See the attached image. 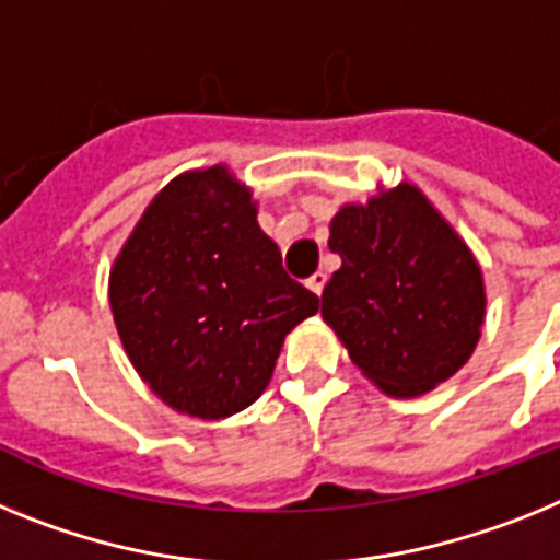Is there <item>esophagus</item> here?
Listing matches in <instances>:
<instances>
[{"label":"esophagus","mask_w":560,"mask_h":560,"mask_svg":"<svg viewBox=\"0 0 560 560\" xmlns=\"http://www.w3.org/2000/svg\"><path fill=\"white\" fill-rule=\"evenodd\" d=\"M307 287L313 290L315 295H320V293H324V287H327V273H320V270H318V273H313L307 279Z\"/></svg>","instance_id":"34e87169"}]
</instances>
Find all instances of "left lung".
Segmentation results:
<instances>
[{
	"label": "left lung",
	"mask_w": 560,
	"mask_h": 560,
	"mask_svg": "<svg viewBox=\"0 0 560 560\" xmlns=\"http://www.w3.org/2000/svg\"><path fill=\"white\" fill-rule=\"evenodd\" d=\"M329 250L340 270L320 315L374 386L417 397L468 363L485 324L482 270L420 188L340 208Z\"/></svg>",
	"instance_id": "obj_1"
}]
</instances>
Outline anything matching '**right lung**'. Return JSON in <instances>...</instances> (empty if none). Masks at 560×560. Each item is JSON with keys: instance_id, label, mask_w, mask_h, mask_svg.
Returning <instances> with one entry per match:
<instances>
[{"instance_id": "add662e5", "label": "right lung", "mask_w": 560, "mask_h": 560, "mask_svg": "<svg viewBox=\"0 0 560 560\" xmlns=\"http://www.w3.org/2000/svg\"><path fill=\"white\" fill-rule=\"evenodd\" d=\"M120 343L154 395L199 420L259 400L318 295L284 273L250 188L225 165L174 177L112 265Z\"/></svg>"}]
</instances>
